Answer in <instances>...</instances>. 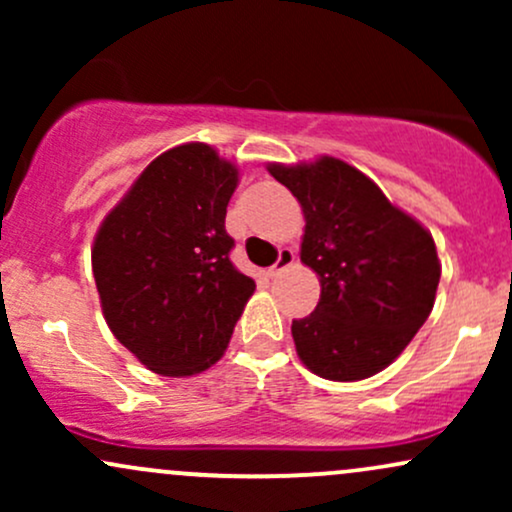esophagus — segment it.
I'll return each mask as SVG.
<instances>
[{
  "label": "esophagus",
  "mask_w": 512,
  "mask_h": 512,
  "mask_svg": "<svg viewBox=\"0 0 512 512\" xmlns=\"http://www.w3.org/2000/svg\"><path fill=\"white\" fill-rule=\"evenodd\" d=\"M293 264H296V252H293L291 248H281V250H279V257H276V262L272 264V267L267 269V274L274 279V276L284 274L286 269L293 267Z\"/></svg>",
  "instance_id": "obj_1"
}]
</instances>
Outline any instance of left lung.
Listing matches in <instances>:
<instances>
[{
  "mask_svg": "<svg viewBox=\"0 0 512 512\" xmlns=\"http://www.w3.org/2000/svg\"><path fill=\"white\" fill-rule=\"evenodd\" d=\"M269 173L301 202V262L320 276V303L291 334L301 361L339 383L390 366L428 320L440 262L431 233L373 180L339 158Z\"/></svg>",
  "mask_w": 512,
  "mask_h": 512,
  "instance_id": "1",
  "label": "left lung"
}]
</instances>
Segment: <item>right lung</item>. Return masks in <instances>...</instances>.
I'll use <instances>...</instances> for the list:
<instances>
[{
    "label": "right lung",
    "instance_id": "right-lung-1",
    "mask_svg": "<svg viewBox=\"0 0 512 512\" xmlns=\"http://www.w3.org/2000/svg\"><path fill=\"white\" fill-rule=\"evenodd\" d=\"M238 168L209 144H182L151 161L105 216L91 262L110 332L158 375L216 363L255 291L231 262L228 199Z\"/></svg>",
    "mask_w": 512,
    "mask_h": 512
}]
</instances>
